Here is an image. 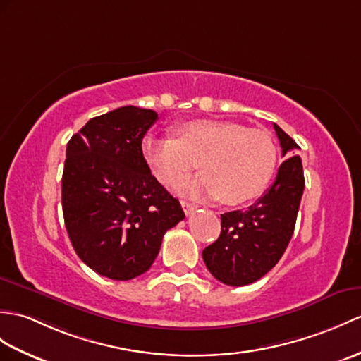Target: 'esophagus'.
<instances>
[{
	"mask_svg": "<svg viewBox=\"0 0 361 361\" xmlns=\"http://www.w3.org/2000/svg\"><path fill=\"white\" fill-rule=\"evenodd\" d=\"M181 206H183V211H184V214H186V215H190L192 212L195 211V204L188 203V201H181Z\"/></svg>",
	"mask_w": 361,
	"mask_h": 361,
	"instance_id": "1",
	"label": "esophagus"
}]
</instances>
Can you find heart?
I'll return each mask as SVG.
<instances>
[{
	"label": "heart",
	"mask_w": 361,
	"mask_h": 361,
	"mask_svg": "<svg viewBox=\"0 0 361 361\" xmlns=\"http://www.w3.org/2000/svg\"><path fill=\"white\" fill-rule=\"evenodd\" d=\"M177 138L146 137L142 157L154 177L175 188L195 171L203 173L180 186L190 197L238 206L257 198L276 164L271 133L224 120H192L173 129Z\"/></svg>",
	"instance_id": "b5f03b06"
}]
</instances>
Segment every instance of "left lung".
I'll return each instance as SVG.
<instances>
[{"instance_id":"8db88e82","label":"left lung","mask_w":361,"mask_h":361,"mask_svg":"<svg viewBox=\"0 0 361 361\" xmlns=\"http://www.w3.org/2000/svg\"><path fill=\"white\" fill-rule=\"evenodd\" d=\"M286 158L272 186L247 211L221 215V233L203 250L206 267L229 286H245L262 279L279 263L294 233L305 177L297 142L274 123ZM295 155L292 156L291 154Z\"/></svg>"}]
</instances>
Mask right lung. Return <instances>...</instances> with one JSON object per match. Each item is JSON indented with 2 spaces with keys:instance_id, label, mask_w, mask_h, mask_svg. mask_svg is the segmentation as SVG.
Wrapping results in <instances>:
<instances>
[{
  "instance_id": "obj_1",
  "label": "right lung",
  "mask_w": 361,
  "mask_h": 361,
  "mask_svg": "<svg viewBox=\"0 0 361 361\" xmlns=\"http://www.w3.org/2000/svg\"><path fill=\"white\" fill-rule=\"evenodd\" d=\"M157 120L152 109L123 106L89 120L67 142L66 229L81 262L107 279L149 271L166 231L184 219L142 157V138Z\"/></svg>"
}]
</instances>
